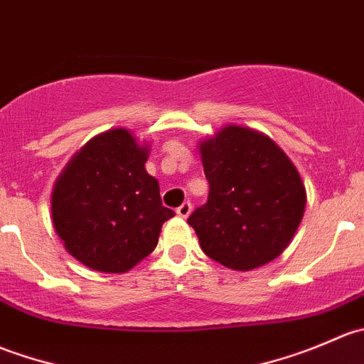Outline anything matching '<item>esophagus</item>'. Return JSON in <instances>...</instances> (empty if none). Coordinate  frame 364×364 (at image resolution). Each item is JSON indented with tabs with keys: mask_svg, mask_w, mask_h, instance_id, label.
Listing matches in <instances>:
<instances>
[{
	"mask_svg": "<svg viewBox=\"0 0 364 364\" xmlns=\"http://www.w3.org/2000/svg\"><path fill=\"white\" fill-rule=\"evenodd\" d=\"M176 213H178V216H181V218H188L190 213H192V204L183 203L178 209H176Z\"/></svg>",
	"mask_w": 364,
	"mask_h": 364,
	"instance_id": "esophagus-1",
	"label": "esophagus"
}]
</instances>
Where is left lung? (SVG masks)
<instances>
[{
    "instance_id": "obj_1",
    "label": "left lung",
    "mask_w": 364,
    "mask_h": 364,
    "mask_svg": "<svg viewBox=\"0 0 364 364\" xmlns=\"http://www.w3.org/2000/svg\"><path fill=\"white\" fill-rule=\"evenodd\" d=\"M208 203L188 223L209 259L250 271L284 253L304 215L306 188L292 160L271 137L227 124L199 142Z\"/></svg>"
}]
</instances>
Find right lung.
<instances>
[{
  "label": "right lung",
  "mask_w": 364,
  "mask_h": 364,
  "mask_svg": "<svg viewBox=\"0 0 364 364\" xmlns=\"http://www.w3.org/2000/svg\"><path fill=\"white\" fill-rule=\"evenodd\" d=\"M149 146L127 128L87 141L54 183L53 225L80 264L127 273L156 248L164 222L160 186L146 171Z\"/></svg>",
  "instance_id": "obj_1"
}]
</instances>
